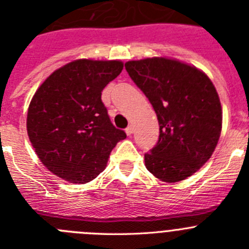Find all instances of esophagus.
I'll return each mask as SVG.
<instances>
[{
  "label": "esophagus",
  "mask_w": 249,
  "mask_h": 249,
  "mask_svg": "<svg viewBox=\"0 0 249 249\" xmlns=\"http://www.w3.org/2000/svg\"><path fill=\"white\" fill-rule=\"evenodd\" d=\"M133 131H134L133 125H130V126H127L126 129H125V133H126L127 136H131V134H133Z\"/></svg>",
  "instance_id": "esophagus-1"
}]
</instances>
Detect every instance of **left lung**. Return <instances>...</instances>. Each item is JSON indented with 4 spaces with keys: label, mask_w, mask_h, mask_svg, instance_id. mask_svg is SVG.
<instances>
[{
    "label": "left lung",
    "mask_w": 249,
    "mask_h": 249,
    "mask_svg": "<svg viewBox=\"0 0 249 249\" xmlns=\"http://www.w3.org/2000/svg\"><path fill=\"white\" fill-rule=\"evenodd\" d=\"M125 69L158 116L160 135L145 154L159 180L178 182L211 158L222 129V108L210 78L196 67L167 58L130 60Z\"/></svg>",
    "instance_id": "1"
}]
</instances>
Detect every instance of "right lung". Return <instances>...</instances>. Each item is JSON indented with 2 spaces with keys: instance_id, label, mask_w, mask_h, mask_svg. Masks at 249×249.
<instances>
[{
  "instance_id": "add662e5",
  "label": "right lung",
  "mask_w": 249,
  "mask_h": 249,
  "mask_svg": "<svg viewBox=\"0 0 249 249\" xmlns=\"http://www.w3.org/2000/svg\"><path fill=\"white\" fill-rule=\"evenodd\" d=\"M120 60L78 59L53 71L31 100L27 133L44 166L71 183H87L126 138L116 129L102 91L122 73Z\"/></svg>"
}]
</instances>
